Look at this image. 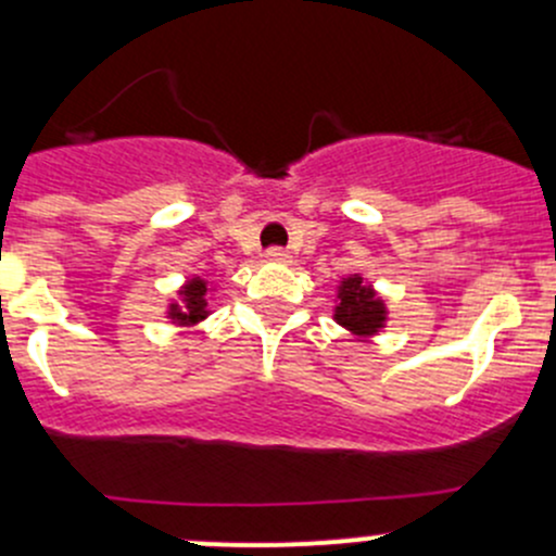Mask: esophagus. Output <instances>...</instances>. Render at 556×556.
<instances>
[{
  "mask_svg": "<svg viewBox=\"0 0 556 556\" xmlns=\"http://www.w3.org/2000/svg\"><path fill=\"white\" fill-rule=\"evenodd\" d=\"M266 261L288 263L290 255H288V250H282V247H271V250H266Z\"/></svg>",
  "mask_w": 556,
  "mask_h": 556,
  "instance_id": "34e87169",
  "label": "esophagus"
}]
</instances>
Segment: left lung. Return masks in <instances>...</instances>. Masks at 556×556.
Here are the masks:
<instances>
[{
    "label": "left lung",
    "mask_w": 556,
    "mask_h": 556,
    "mask_svg": "<svg viewBox=\"0 0 556 556\" xmlns=\"http://www.w3.org/2000/svg\"><path fill=\"white\" fill-rule=\"evenodd\" d=\"M339 304H336L333 319L346 328L350 333L368 339V336L379 333L387 323L384 301L374 293L371 285L363 282L361 274H352L339 285Z\"/></svg>",
    "instance_id": "8db88e82"
}]
</instances>
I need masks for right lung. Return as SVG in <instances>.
Segmentation results:
<instances>
[{
  "instance_id": "add662e5",
  "label": "right lung",
  "mask_w": 556,
  "mask_h": 556,
  "mask_svg": "<svg viewBox=\"0 0 556 556\" xmlns=\"http://www.w3.org/2000/svg\"><path fill=\"white\" fill-rule=\"evenodd\" d=\"M179 295H182V306H169V317L177 325H195L210 314L206 312V282L201 277L188 279V285L179 290Z\"/></svg>"
}]
</instances>
